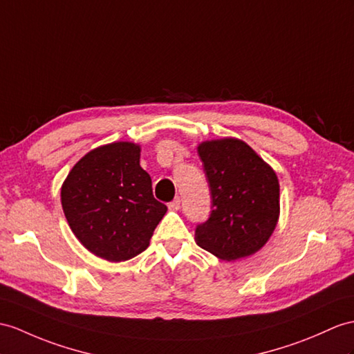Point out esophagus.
<instances>
[{
	"mask_svg": "<svg viewBox=\"0 0 354 354\" xmlns=\"http://www.w3.org/2000/svg\"><path fill=\"white\" fill-rule=\"evenodd\" d=\"M168 209H169V210H178V209H180V198H178V196L174 198V200H172V201L168 204Z\"/></svg>",
	"mask_w": 354,
	"mask_h": 354,
	"instance_id": "esophagus-1",
	"label": "esophagus"
}]
</instances>
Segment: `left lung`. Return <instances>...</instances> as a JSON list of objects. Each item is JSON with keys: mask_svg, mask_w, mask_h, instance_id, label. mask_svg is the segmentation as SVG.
Segmentation results:
<instances>
[{"mask_svg": "<svg viewBox=\"0 0 354 354\" xmlns=\"http://www.w3.org/2000/svg\"><path fill=\"white\" fill-rule=\"evenodd\" d=\"M198 154L212 196L209 219L195 228L198 246L227 261L257 252L278 222L277 174L234 138L203 142Z\"/></svg>", "mask_w": 354, "mask_h": 354, "instance_id": "1", "label": "left lung"}]
</instances>
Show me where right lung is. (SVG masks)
<instances>
[{
  "label": "right lung",
  "instance_id": "obj_1",
  "mask_svg": "<svg viewBox=\"0 0 354 354\" xmlns=\"http://www.w3.org/2000/svg\"><path fill=\"white\" fill-rule=\"evenodd\" d=\"M66 219L90 252L126 261L149 248L167 205L153 196L151 178L132 142L103 145L76 163L62 187Z\"/></svg>",
  "mask_w": 354,
  "mask_h": 354
}]
</instances>
